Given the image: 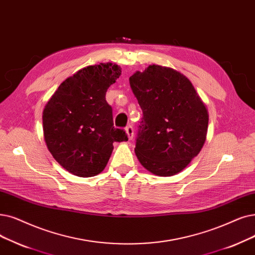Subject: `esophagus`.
<instances>
[{"mask_svg":"<svg viewBox=\"0 0 255 255\" xmlns=\"http://www.w3.org/2000/svg\"><path fill=\"white\" fill-rule=\"evenodd\" d=\"M125 131H126V133H127V136H128V138H129V140L133 138L134 131H133V128H132V126H127L126 129H125Z\"/></svg>","mask_w":255,"mask_h":255,"instance_id":"obj_1","label":"esophagus"}]
</instances>
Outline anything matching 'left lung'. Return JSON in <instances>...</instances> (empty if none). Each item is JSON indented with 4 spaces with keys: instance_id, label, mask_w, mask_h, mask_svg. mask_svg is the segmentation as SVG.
Returning <instances> with one entry per match:
<instances>
[{
    "instance_id": "obj_1",
    "label": "left lung",
    "mask_w": 255,
    "mask_h": 255,
    "mask_svg": "<svg viewBox=\"0 0 255 255\" xmlns=\"http://www.w3.org/2000/svg\"><path fill=\"white\" fill-rule=\"evenodd\" d=\"M129 83L143 115L134 148L138 161L156 176L178 174L206 140L205 103L186 76L168 66L151 64Z\"/></svg>"
}]
</instances>
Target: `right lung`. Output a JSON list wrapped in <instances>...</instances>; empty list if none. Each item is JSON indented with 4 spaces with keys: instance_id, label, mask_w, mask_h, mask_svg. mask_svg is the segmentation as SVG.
Returning a JSON list of instances; mask_svg holds the SVG:
<instances>
[{
    "instance_id": "obj_1",
    "label": "right lung",
    "mask_w": 255,
    "mask_h": 255,
    "mask_svg": "<svg viewBox=\"0 0 255 255\" xmlns=\"http://www.w3.org/2000/svg\"><path fill=\"white\" fill-rule=\"evenodd\" d=\"M117 63L88 65L66 78L42 113L48 150L71 174L93 177L106 167L115 141H126L124 130L114 127L108 87L121 76Z\"/></svg>"
}]
</instances>
